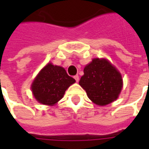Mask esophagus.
Segmentation results:
<instances>
[{
	"mask_svg": "<svg viewBox=\"0 0 149 149\" xmlns=\"http://www.w3.org/2000/svg\"><path fill=\"white\" fill-rule=\"evenodd\" d=\"M73 78H74L75 81H77V82H78V81H79V76H78V75H76V76H74V77H73Z\"/></svg>",
	"mask_w": 149,
	"mask_h": 149,
	"instance_id": "esophagus-1",
	"label": "esophagus"
}]
</instances>
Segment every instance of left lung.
Listing matches in <instances>:
<instances>
[{"label":"left lung","mask_w":149,"mask_h":149,"mask_svg":"<svg viewBox=\"0 0 149 149\" xmlns=\"http://www.w3.org/2000/svg\"><path fill=\"white\" fill-rule=\"evenodd\" d=\"M79 84L97 105H106L116 100L123 85L121 75L105 59L96 58L85 66Z\"/></svg>","instance_id":"obj_1"}]
</instances>
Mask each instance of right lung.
<instances>
[{
    "label": "right lung",
    "mask_w": 149,
    "mask_h": 149,
    "mask_svg": "<svg viewBox=\"0 0 149 149\" xmlns=\"http://www.w3.org/2000/svg\"><path fill=\"white\" fill-rule=\"evenodd\" d=\"M75 81L65 68L49 63L34 80L32 91L40 103L52 105L61 99L66 89Z\"/></svg>",
    "instance_id": "right-lung-1"
}]
</instances>
